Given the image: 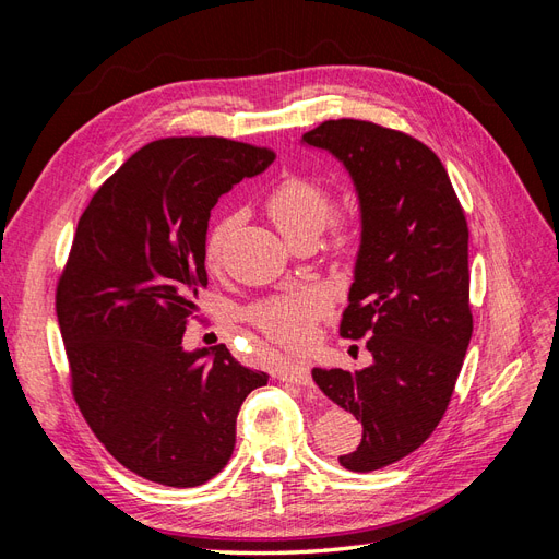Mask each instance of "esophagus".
<instances>
[{"label": "esophagus", "mask_w": 559, "mask_h": 559, "mask_svg": "<svg viewBox=\"0 0 559 559\" xmlns=\"http://www.w3.org/2000/svg\"><path fill=\"white\" fill-rule=\"evenodd\" d=\"M277 380L289 382V384H298V386H312L310 368L302 366V364H284V366H280Z\"/></svg>", "instance_id": "34e87169"}]
</instances>
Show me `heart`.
<instances>
[{
	"instance_id": "obj_1",
	"label": "heart",
	"mask_w": 559,
	"mask_h": 559,
	"mask_svg": "<svg viewBox=\"0 0 559 559\" xmlns=\"http://www.w3.org/2000/svg\"><path fill=\"white\" fill-rule=\"evenodd\" d=\"M265 210L273 218L286 240L317 238L331 222V238L337 251H352L359 240L357 226L347 218L333 216V195L326 183L310 177L292 175L273 186L265 198ZM233 228V216H224L210 228L205 238V261L216 267L224 259L228 233ZM333 308V294L319 284H296L280 294L259 300L249 310V317L261 333L270 341L300 349L306 347L319 319H324Z\"/></svg>"
}]
</instances>
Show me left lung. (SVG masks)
Segmentation results:
<instances>
[{"mask_svg":"<svg viewBox=\"0 0 559 559\" xmlns=\"http://www.w3.org/2000/svg\"><path fill=\"white\" fill-rule=\"evenodd\" d=\"M302 142L331 151L359 193L361 247L341 335L368 337L373 364L314 368L312 380L361 419V445L341 464L368 473L415 452L448 411L473 333L468 226L441 158L411 134L337 118Z\"/></svg>","mask_w":559,"mask_h":559,"instance_id":"8db88e82","label":"left lung"}]
</instances>
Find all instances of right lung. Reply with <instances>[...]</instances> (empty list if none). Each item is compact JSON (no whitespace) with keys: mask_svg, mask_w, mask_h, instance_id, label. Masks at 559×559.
Segmentation results:
<instances>
[{"mask_svg":"<svg viewBox=\"0 0 559 559\" xmlns=\"http://www.w3.org/2000/svg\"><path fill=\"white\" fill-rule=\"evenodd\" d=\"M275 160L226 138L142 146L81 214L56 312L83 419L140 478L195 487L235 448L240 405L267 376L226 345L186 352V324L207 289L205 238L216 200Z\"/></svg>","mask_w":559,"mask_h":559,"instance_id":"obj_1","label":"right lung"}]
</instances>
